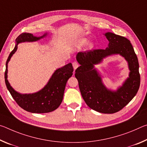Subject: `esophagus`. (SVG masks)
Returning <instances> with one entry per match:
<instances>
[{
	"mask_svg": "<svg viewBox=\"0 0 147 147\" xmlns=\"http://www.w3.org/2000/svg\"><path fill=\"white\" fill-rule=\"evenodd\" d=\"M72 65H73V67H74V69H76L79 66V64L78 63V62H74L73 63H72Z\"/></svg>",
	"mask_w": 147,
	"mask_h": 147,
	"instance_id": "34e87169",
	"label": "esophagus"
}]
</instances>
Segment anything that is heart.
<instances>
[{
	"label": "heart",
	"instance_id": "obj_1",
	"mask_svg": "<svg viewBox=\"0 0 147 147\" xmlns=\"http://www.w3.org/2000/svg\"><path fill=\"white\" fill-rule=\"evenodd\" d=\"M87 42H88L87 38H79V39L78 40V42H77V45L79 47H81V46H83V45H85ZM94 46V43L92 42H90L89 44H88V48H90V49H92Z\"/></svg>",
	"mask_w": 147,
	"mask_h": 147
}]
</instances>
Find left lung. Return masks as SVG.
I'll use <instances>...</instances> for the list:
<instances>
[{"instance_id": "left-lung-1", "label": "left lung", "mask_w": 147, "mask_h": 147, "mask_svg": "<svg viewBox=\"0 0 147 147\" xmlns=\"http://www.w3.org/2000/svg\"><path fill=\"white\" fill-rule=\"evenodd\" d=\"M104 35L109 42L106 49L77 54V61L81 66L76 69L75 76L86 105L99 113L111 114L121 110L136 95L140 86V75L138 59L130 41L110 32ZM114 54L125 58L130 70L129 77L117 91L110 90L105 86L94 67L101 63L103 58Z\"/></svg>"}]
</instances>
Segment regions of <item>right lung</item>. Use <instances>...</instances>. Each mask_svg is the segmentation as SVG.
<instances>
[{
	"label": "right lung",
	"mask_w": 147,
	"mask_h": 147,
	"mask_svg": "<svg viewBox=\"0 0 147 147\" xmlns=\"http://www.w3.org/2000/svg\"><path fill=\"white\" fill-rule=\"evenodd\" d=\"M47 35V33H45L42 36L37 37L30 33L21 34L16 38L15 47L9 54L6 63L4 78L7 88L19 106L26 111L33 113H49L53 111L59 107L63 99L67 81L73 75L74 68L71 63L57 69L46 85L40 90L32 94H21L13 89L8 80V64L12 55L18 49L19 44L36 42Z\"/></svg>",
	"instance_id": "add662e5"
}]
</instances>
